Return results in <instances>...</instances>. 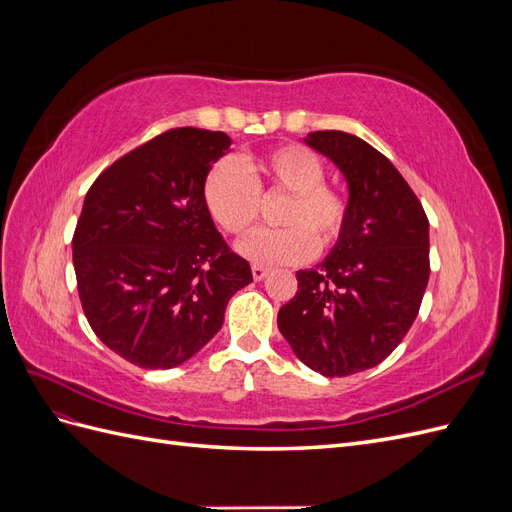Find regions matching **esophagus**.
Listing matches in <instances>:
<instances>
[{
  "mask_svg": "<svg viewBox=\"0 0 512 512\" xmlns=\"http://www.w3.org/2000/svg\"><path fill=\"white\" fill-rule=\"evenodd\" d=\"M267 273H269V269H267V267H262V265H252V275H254V280H256V282L265 280Z\"/></svg>",
  "mask_w": 512,
  "mask_h": 512,
  "instance_id": "34e87169",
  "label": "esophagus"
}]
</instances>
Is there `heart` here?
<instances>
[{
    "instance_id": "b5f03b06",
    "label": "heart",
    "mask_w": 512,
    "mask_h": 512,
    "mask_svg": "<svg viewBox=\"0 0 512 512\" xmlns=\"http://www.w3.org/2000/svg\"><path fill=\"white\" fill-rule=\"evenodd\" d=\"M324 164L312 151L286 145L267 156L222 162L209 170L203 200L213 222L230 235H245L258 218L260 194L286 192L277 213L284 228H262L237 243V252L256 265H292L331 247L348 220V200L324 185Z\"/></svg>"
}]
</instances>
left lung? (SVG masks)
<instances>
[{"mask_svg": "<svg viewBox=\"0 0 512 512\" xmlns=\"http://www.w3.org/2000/svg\"><path fill=\"white\" fill-rule=\"evenodd\" d=\"M303 143L348 185V220L329 256L297 271L277 327L297 359L327 378L376 367L410 331L429 282V222L399 170L363 138L324 130Z\"/></svg>", "mask_w": 512, "mask_h": 512, "instance_id": "1", "label": "left lung"}]
</instances>
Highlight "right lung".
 <instances>
[{"mask_svg":"<svg viewBox=\"0 0 512 512\" xmlns=\"http://www.w3.org/2000/svg\"><path fill=\"white\" fill-rule=\"evenodd\" d=\"M230 136L177 128L119 158L91 185L72 239L83 312L104 346L145 369L185 363L252 282L203 200Z\"/></svg>","mask_w":512,"mask_h":512,"instance_id":"1","label":"right lung"}]
</instances>
